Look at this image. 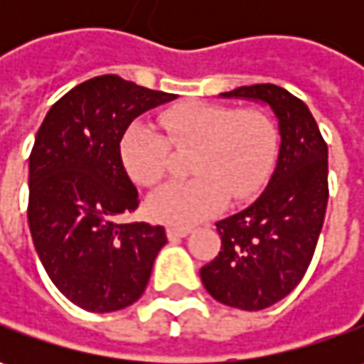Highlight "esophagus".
I'll return each instance as SVG.
<instances>
[{
    "label": "esophagus",
    "instance_id": "34e87169",
    "mask_svg": "<svg viewBox=\"0 0 364 364\" xmlns=\"http://www.w3.org/2000/svg\"><path fill=\"white\" fill-rule=\"evenodd\" d=\"M168 239H182V237H188L190 229H184V227H168Z\"/></svg>",
    "mask_w": 364,
    "mask_h": 364
}]
</instances>
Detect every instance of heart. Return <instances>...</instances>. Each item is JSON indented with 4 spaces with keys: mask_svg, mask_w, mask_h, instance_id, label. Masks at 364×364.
Returning a JSON list of instances; mask_svg holds the SVG:
<instances>
[{
    "mask_svg": "<svg viewBox=\"0 0 364 364\" xmlns=\"http://www.w3.org/2000/svg\"><path fill=\"white\" fill-rule=\"evenodd\" d=\"M164 133L135 121L121 137V160L141 186L160 180L174 147H196L186 182H168L147 198L149 217L170 227H192L220 210L227 196H255L272 170L275 129L255 109H232L215 103H182L160 115Z\"/></svg>",
    "mask_w": 364,
    "mask_h": 364,
    "instance_id": "obj_1",
    "label": "heart"
}]
</instances>
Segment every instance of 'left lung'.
<instances>
[{"label":"left lung","mask_w":364,"mask_h":364,"mask_svg":"<svg viewBox=\"0 0 364 364\" xmlns=\"http://www.w3.org/2000/svg\"><path fill=\"white\" fill-rule=\"evenodd\" d=\"M220 99L269 107L279 149L255 203L217 223L220 251L200 269L220 304L257 312L284 300L308 269L328 204V146L304 101L275 85L239 87Z\"/></svg>","instance_id":"left-lung-1"}]
</instances>
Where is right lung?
Returning a JSON list of instances; mask_svg holds the SVG:
<instances>
[{"label":"right lung","mask_w":364,"mask_h":364,"mask_svg":"<svg viewBox=\"0 0 364 364\" xmlns=\"http://www.w3.org/2000/svg\"><path fill=\"white\" fill-rule=\"evenodd\" d=\"M115 75L95 77L50 107L30 154L28 223L52 284L78 308L107 314L141 298L166 229L119 223L139 206L121 160L135 117L174 101Z\"/></svg>","instance_id":"add662e5"}]
</instances>
